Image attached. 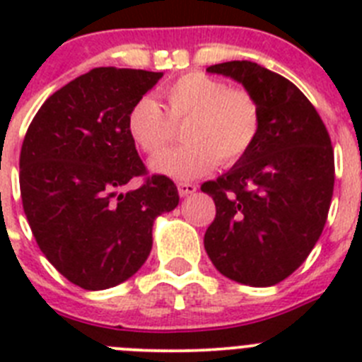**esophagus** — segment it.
Returning <instances> with one entry per match:
<instances>
[{"instance_id": "esophagus-1", "label": "esophagus", "mask_w": 362, "mask_h": 362, "mask_svg": "<svg viewBox=\"0 0 362 362\" xmlns=\"http://www.w3.org/2000/svg\"><path fill=\"white\" fill-rule=\"evenodd\" d=\"M177 190H179V196L185 197L194 194V192L197 190V187L194 183H177Z\"/></svg>"}]
</instances>
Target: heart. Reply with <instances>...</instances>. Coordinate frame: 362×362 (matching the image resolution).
<instances>
[{
	"label": "heart",
	"instance_id": "b5f03b06",
	"mask_svg": "<svg viewBox=\"0 0 362 362\" xmlns=\"http://www.w3.org/2000/svg\"><path fill=\"white\" fill-rule=\"evenodd\" d=\"M166 112L150 95L132 105L127 130L137 148L158 153L175 136V124L187 121L188 145L159 153L152 168L179 181L196 179L221 165L245 158L261 129V107L245 86H230L203 72H188L172 81L165 92Z\"/></svg>",
	"mask_w": 362,
	"mask_h": 362
}]
</instances>
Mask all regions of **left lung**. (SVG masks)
Masks as SVG:
<instances>
[{
    "instance_id": "left-lung-1",
    "label": "left lung",
    "mask_w": 362,
    "mask_h": 362,
    "mask_svg": "<svg viewBox=\"0 0 362 362\" xmlns=\"http://www.w3.org/2000/svg\"><path fill=\"white\" fill-rule=\"evenodd\" d=\"M206 70L255 95L261 129L245 158L201 185L216 203L204 250L228 279L274 286L305 263L326 225L335 181L330 134L308 98L279 74L252 62Z\"/></svg>"
}]
</instances>
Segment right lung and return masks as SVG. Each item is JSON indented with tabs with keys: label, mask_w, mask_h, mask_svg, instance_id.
I'll return each mask as SVG.
<instances>
[{
	"label": "right lung",
	"mask_w": 362,
	"mask_h": 362,
	"mask_svg": "<svg viewBox=\"0 0 362 362\" xmlns=\"http://www.w3.org/2000/svg\"><path fill=\"white\" fill-rule=\"evenodd\" d=\"M161 72L99 66L37 110L19 153L23 210L37 246L63 277L105 290L132 277L152 250L153 219L177 206L170 177L148 175L127 130ZM134 177L136 191L124 192Z\"/></svg>",
	"instance_id": "1"
}]
</instances>
